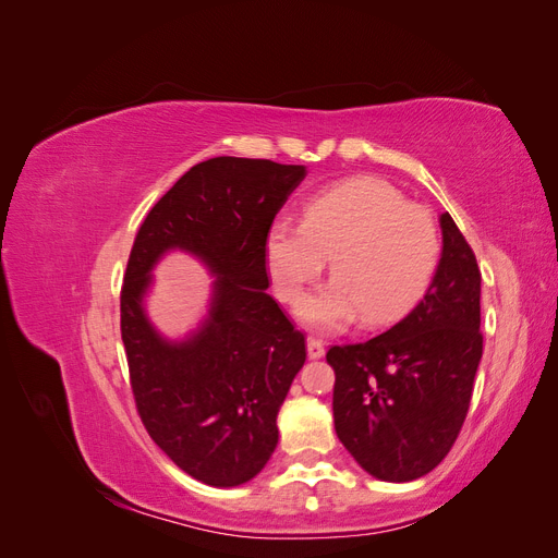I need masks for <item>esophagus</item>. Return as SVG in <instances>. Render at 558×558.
Listing matches in <instances>:
<instances>
[{"label": "esophagus", "mask_w": 558, "mask_h": 558, "mask_svg": "<svg viewBox=\"0 0 558 558\" xmlns=\"http://www.w3.org/2000/svg\"><path fill=\"white\" fill-rule=\"evenodd\" d=\"M307 353H310V359H320L326 353V349H324V340H316V337H310L307 340Z\"/></svg>", "instance_id": "34e87169"}]
</instances>
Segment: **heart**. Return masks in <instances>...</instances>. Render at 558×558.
I'll list each match as a JSON object with an SVG mask.
<instances>
[{
    "mask_svg": "<svg viewBox=\"0 0 558 558\" xmlns=\"http://www.w3.org/2000/svg\"><path fill=\"white\" fill-rule=\"evenodd\" d=\"M330 258L332 281L298 314L318 330L400 318L424 295L440 260V232L430 211L408 202L393 183L359 177L314 195L302 221L279 218L267 230L265 263L275 293L295 305Z\"/></svg>",
    "mask_w": 558,
    "mask_h": 558,
    "instance_id": "b5f03b06",
    "label": "heart"
}]
</instances>
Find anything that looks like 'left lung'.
Listing matches in <instances>:
<instances>
[{
  "label": "left lung",
  "instance_id": "obj_1",
  "mask_svg": "<svg viewBox=\"0 0 558 558\" xmlns=\"http://www.w3.org/2000/svg\"><path fill=\"white\" fill-rule=\"evenodd\" d=\"M440 228L442 258L424 300L373 340L326 353L335 369V433L384 482H412L442 463L482 359L477 258L449 211Z\"/></svg>",
  "mask_w": 558,
  "mask_h": 558
}]
</instances>
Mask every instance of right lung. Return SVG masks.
<instances>
[{
    "instance_id": "add662e5",
    "label": "right lung",
    "mask_w": 558,
    "mask_h": 558,
    "mask_svg": "<svg viewBox=\"0 0 558 558\" xmlns=\"http://www.w3.org/2000/svg\"><path fill=\"white\" fill-rule=\"evenodd\" d=\"M302 165L221 156L191 167L134 238L121 289V337L134 404L150 440L202 484L240 486L279 442L277 414L305 365V335L267 295L265 240ZM217 275L210 316L183 343L149 326L143 295L167 250Z\"/></svg>"
}]
</instances>
